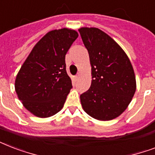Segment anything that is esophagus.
Segmentation results:
<instances>
[{"label": "esophagus", "instance_id": "34e87169", "mask_svg": "<svg viewBox=\"0 0 155 155\" xmlns=\"http://www.w3.org/2000/svg\"><path fill=\"white\" fill-rule=\"evenodd\" d=\"M79 78H80V74H77V75L75 76V80H79Z\"/></svg>", "mask_w": 155, "mask_h": 155}]
</instances>
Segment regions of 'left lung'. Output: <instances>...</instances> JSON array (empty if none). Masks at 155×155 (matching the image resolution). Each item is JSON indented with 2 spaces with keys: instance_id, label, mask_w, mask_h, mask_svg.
Instances as JSON below:
<instances>
[{
  "instance_id": "8db88e82",
  "label": "left lung",
  "mask_w": 155,
  "mask_h": 155,
  "mask_svg": "<svg viewBox=\"0 0 155 155\" xmlns=\"http://www.w3.org/2000/svg\"><path fill=\"white\" fill-rule=\"evenodd\" d=\"M92 66L91 87L80 95L84 110L92 117L109 120L126 109L136 91L132 64L126 54L97 28L79 30Z\"/></svg>"
}]
</instances>
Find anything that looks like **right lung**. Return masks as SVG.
<instances>
[{
  "label": "right lung",
  "mask_w": 155,
  "mask_h": 155,
  "mask_svg": "<svg viewBox=\"0 0 155 155\" xmlns=\"http://www.w3.org/2000/svg\"><path fill=\"white\" fill-rule=\"evenodd\" d=\"M78 38L75 30L50 31L38 42L21 66L15 90L25 108L38 117H49L63 107L72 87L65 55Z\"/></svg>",
  "instance_id": "right-lung-1"
}]
</instances>
